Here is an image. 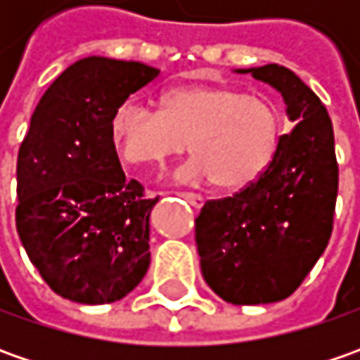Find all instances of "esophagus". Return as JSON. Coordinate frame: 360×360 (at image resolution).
Here are the masks:
<instances>
[{
  "label": "esophagus",
  "instance_id": "34e87169",
  "mask_svg": "<svg viewBox=\"0 0 360 360\" xmlns=\"http://www.w3.org/2000/svg\"><path fill=\"white\" fill-rule=\"evenodd\" d=\"M178 196H182L184 200H188L194 208H202L204 206V198L200 194H194V192H178Z\"/></svg>",
  "mask_w": 360,
  "mask_h": 360
}]
</instances>
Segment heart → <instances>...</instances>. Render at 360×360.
<instances>
[{"label":"heart","instance_id":"b5f03b06","mask_svg":"<svg viewBox=\"0 0 360 360\" xmlns=\"http://www.w3.org/2000/svg\"><path fill=\"white\" fill-rule=\"evenodd\" d=\"M112 144L130 166H162L186 150L194 158L182 180H214L222 190H244L269 172L283 138V114L262 94L230 86H178L158 98V112L120 105L110 126Z\"/></svg>","mask_w":360,"mask_h":360}]
</instances>
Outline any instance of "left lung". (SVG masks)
<instances>
[{
  "label": "left lung",
  "mask_w": 360,
  "mask_h": 360,
  "mask_svg": "<svg viewBox=\"0 0 360 360\" xmlns=\"http://www.w3.org/2000/svg\"><path fill=\"white\" fill-rule=\"evenodd\" d=\"M283 94L295 128L256 184L208 200L196 218L204 281L232 304L290 297L325 252L339 190L328 112L319 96L278 63L236 70Z\"/></svg>",
  "instance_id": "obj_1"
}]
</instances>
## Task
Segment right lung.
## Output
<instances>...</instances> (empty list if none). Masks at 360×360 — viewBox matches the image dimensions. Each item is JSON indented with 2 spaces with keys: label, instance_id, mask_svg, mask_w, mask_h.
I'll return each mask as SVG.
<instances>
[{
  "label": "right lung",
  "instance_id": "1",
  "mask_svg": "<svg viewBox=\"0 0 360 360\" xmlns=\"http://www.w3.org/2000/svg\"><path fill=\"white\" fill-rule=\"evenodd\" d=\"M160 70L84 58L35 108L18 154L15 224L41 278L82 304L116 302L150 266V212L138 180H126L112 144V118Z\"/></svg>",
  "mask_w": 360,
  "mask_h": 360
}]
</instances>
